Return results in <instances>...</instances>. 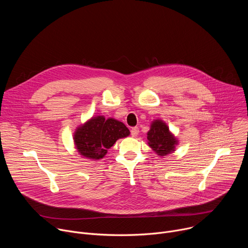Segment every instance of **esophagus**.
I'll return each mask as SVG.
<instances>
[{"instance_id": "obj_1", "label": "esophagus", "mask_w": 248, "mask_h": 248, "mask_svg": "<svg viewBox=\"0 0 248 248\" xmlns=\"http://www.w3.org/2000/svg\"><path fill=\"white\" fill-rule=\"evenodd\" d=\"M138 132H139V129H138V127H132L131 128V130H130V134H131V136L132 137H135V136H137V134H138Z\"/></svg>"}]
</instances>
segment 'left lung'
I'll list each match as a JSON object with an SVG mask.
<instances>
[{"mask_svg": "<svg viewBox=\"0 0 248 248\" xmlns=\"http://www.w3.org/2000/svg\"><path fill=\"white\" fill-rule=\"evenodd\" d=\"M147 135L149 146L156 151L158 155L166 156L173 151L176 140L169 131L167 124L162 121H155L151 124Z\"/></svg>", "mask_w": 248, "mask_h": 248, "instance_id": "8db88e82", "label": "left lung"}]
</instances>
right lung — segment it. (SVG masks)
Returning <instances> with one entry per match:
<instances>
[{
	"instance_id": "1",
	"label": "right lung",
	"mask_w": 248,
	"mask_h": 248,
	"mask_svg": "<svg viewBox=\"0 0 248 248\" xmlns=\"http://www.w3.org/2000/svg\"><path fill=\"white\" fill-rule=\"evenodd\" d=\"M129 134L128 128L114 119L105 120L98 116L79 127L75 134V142L78 152L90 159H102L107 149L119 138Z\"/></svg>"
}]
</instances>
